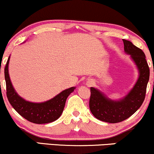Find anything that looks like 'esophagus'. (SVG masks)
<instances>
[{"label":"esophagus","mask_w":154,"mask_h":154,"mask_svg":"<svg viewBox=\"0 0 154 154\" xmlns=\"http://www.w3.org/2000/svg\"><path fill=\"white\" fill-rule=\"evenodd\" d=\"M94 84V82H92V81H88V83H87V85H88V86H92V85Z\"/></svg>","instance_id":"1"}]
</instances>
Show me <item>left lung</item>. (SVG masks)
Masks as SVG:
<instances>
[{"label": "left lung", "instance_id": "8db88e82", "mask_svg": "<svg viewBox=\"0 0 154 154\" xmlns=\"http://www.w3.org/2000/svg\"><path fill=\"white\" fill-rule=\"evenodd\" d=\"M123 41L125 52L131 55L139 72L136 85L126 96L116 101L107 98L97 89L90 88V111L97 119L110 123L123 121L138 110L145 99L149 80L150 70L145 54L130 41Z\"/></svg>", "mask_w": 154, "mask_h": 154}]
</instances>
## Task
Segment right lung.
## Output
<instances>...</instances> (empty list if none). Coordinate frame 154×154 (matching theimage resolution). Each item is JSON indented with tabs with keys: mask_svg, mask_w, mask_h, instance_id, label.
<instances>
[{
	"mask_svg": "<svg viewBox=\"0 0 154 154\" xmlns=\"http://www.w3.org/2000/svg\"><path fill=\"white\" fill-rule=\"evenodd\" d=\"M9 59L4 69L6 95L15 110L25 119L36 124L49 123L58 119L64 110L66 98L75 90V87L66 89L52 99L44 103H36L25 100L16 93L11 82L8 74Z\"/></svg>",
	"mask_w": 154,
	"mask_h": 154,
	"instance_id": "add662e5",
	"label": "right lung"
}]
</instances>
